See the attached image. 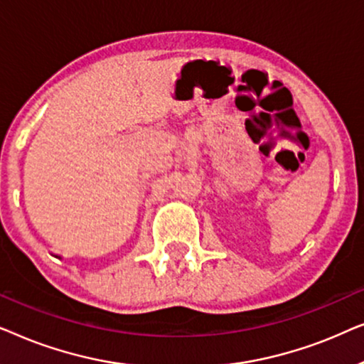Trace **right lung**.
Here are the masks:
<instances>
[{
    "instance_id": "1",
    "label": "right lung",
    "mask_w": 364,
    "mask_h": 364,
    "mask_svg": "<svg viewBox=\"0 0 364 364\" xmlns=\"http://www.w3.org/2000/svg\"><path fill=\"white\" fill-rule=\"evenodd\" d=\"M56 257H58V255H56ZM58 258H61V257H58Z\"/></svg>"
}]
</instances>
